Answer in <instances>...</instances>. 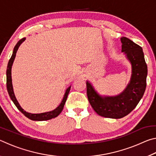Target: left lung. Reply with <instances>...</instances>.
<instances>
[{
  "mask_svg": "<svg viewBox=\"0 0 156 156\" xmlns=\"http://www.w3.org/2000/svg\"><path fill=\"white\" fill-rule=\"evenodd\" d=\"M122 52L131 64V80L126 89L115 96H102L87 81V94L89 103L100 116L118 119L128 115L138 104L147 86V65L142 49L126 37L120 38Z\"/></svg>",
  "mask_w": 156,
  "mask_h": 156,
  "instance_id": "obj_1",
  "label": "left lung"
}]
</instances>
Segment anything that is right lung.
<instances>
[{"label":"right lung","mask_w":156,"mask_h":156,"mask_svg":"<svg viewBox=\"0 0 156 156\" xmlns=\"http://www.w3.org/2000/svg\"><path fill=\"white\" fill-rule=\"evenodd\" d=\"M25 40V38H23L18 42L17 44H16V46L14 48V51H13L12 56L11 58L9 59L8 62V65H7V72H6V76H7V91H8V94L9 95L10 98L14 102L16 107L18 108V109L23 113L26 117L28 118L29 119L31 120H35V121H44V120H48L50 119H52V118H54L57 117L58 115L63 109V107H64V105L65 104L66 100H67L68 94L69 93L71 86L69 87L67 89V90L65 91V94L64 95V97H63V99L62 100L61 103L57 108H56L54 110L51 111V112H44L42 113H28L23 109L22 107H20V105L18 103V100L16 98V96L14 93V89H13V86H12V67L13 65V62H14V60L15 59L16 54L17 50L18 47H20L21 44L23 43V42H24Z\"/></svg>","instance_id":"1"}]
</instances>
